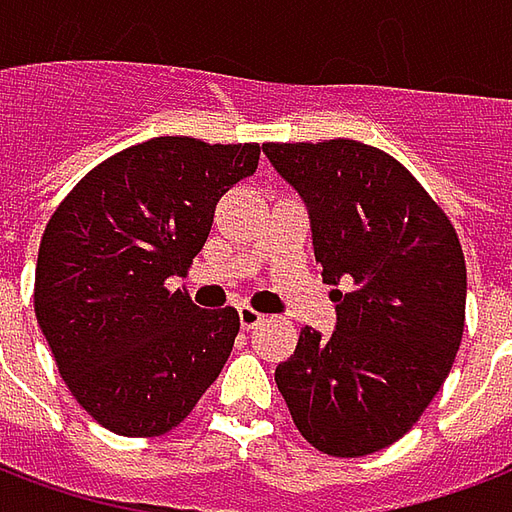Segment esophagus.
Masks as SVG:
<instances>
[{
    "instance_id": "obj_1",
    "label": "esophagus",
    "mask_w": 512,
    "mask_h": 512,
    "mask_svg": "<svg viewBox=\"0 0 512 512\" xmlns=\"http://www.w3.org/2000/svg\"><path fill=\"white\" fill-rule=\"evenodd\" d=\"M238 321H241V329H244V332H252L257 323L266 321V315H260V312L252 310V307H238Z\"/></svg>"
}]
</instances>
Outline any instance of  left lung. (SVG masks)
<instances>
[{
	"label": "left lung",
	"mask_w": 512,
	"mask_h": 512,
	"mask_svg": "<svg viewBox=\"0 0 512 512\" xmlns=\"http://www.w3.org/2000/svg\"><path fill=\"white\" fill-rule=\"evenodd\" d=\"M307 205L315 260L337 301L329 337L304 326L274 373L315 450L359 458L395 444L450 373L463 337L458 235L400 161L356 139L268 142Z\"/></svg>",
	"instance_id": "1"
}]
</instances>
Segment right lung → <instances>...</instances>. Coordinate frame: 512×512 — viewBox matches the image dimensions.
I'll return each mask as SVG.
<instances>
[{
  "label": "right lung",
  "instance_id": "obj_1",
  "mask_svg": "<svg viewBox=\"0 0 512 512\" xmlns=\"http://www.w3.org/2000/svg\"><path fill=\"white\" fill-rule=\"evenodd\" d=\"M260 145L156 136L87 172L46 224L35 315L62 381L120 436H161L222 373L233 307L200 310L183 277L208 241L216 202L257 169Z\"/></svg>",
  "mask_w": 512,
  "mask_h": 512
}]
</instances>
